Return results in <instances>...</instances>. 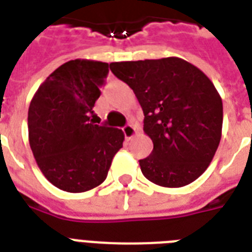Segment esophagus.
Instances as JSON below:
<instances>
[{
  "mask_svg": "<svg viewBox=\"0 0 252 252\" xmlns=\"http://www.w3.org/2000/svg\"><path fill=\"white\" fill-rule=\"evenodd\" d=\"M123 133H124V136H126V140H130V138L134 137V134H136V129H134L133 126L126 124V126H123Z\"/></svg>",
  "mask_w": 252,
  "mask_h": 252,
  "instance_id": "34e87169",
  "label": "esophagus"
}]
</instances>
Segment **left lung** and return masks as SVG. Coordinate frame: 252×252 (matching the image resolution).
<instances>
[{
  "mask_svg": "<svg viewBox=\"0 0 252 252\" xmlns=\"http://www.w3.org/2000/svg\"><path fill=\"white\" fill-rule=\"evenodd\" d=\"M111 72L133 90L153 141L140 159L146 179L162 187L196 180L215 157L222 132V100L212 81L179 57L111 63Z\"/></svg>",
  "mask_w": 252,
  "mask_h": 252,
  "instance_id": "8db88e82",
  "label": "left lung"
}]
</instances>
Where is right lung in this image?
I'll use <instances>...</instances> for the list:
<instances>
[{
  "mask_svg": "<svg viewBox=\"0 0 252 252\" xmlns=\"http://www.w3.org/2000/svg\"><path fill=\"white\" fill-rule=\"evenodd\" d=\"M107 74V63L70 60L47 77L30 103L33 157L43 175L63 191L98 187L123 148L122 129L98 126L91 119Z\"/></svg>",
  "mask_w": 252,
  "mask_h": 252,
  "instance_id": "obj_1",
  "label": "right lung"
}]
</instances>
